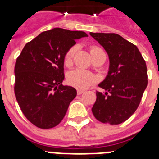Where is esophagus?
I'll list each match as a JSON object with an SVG mask.
<instances>
[{"label":"esophagus","instance_id":"34e87169","mask_svg":"<svg viewBox=\"0 0 159 159\" xmlns=\"http://www.w3.org/2000/svg\"><path fill=\"white\" fill-rule=\"evenodd\" d=\"M77 95H81L84 92V90H81V89H77Z\"/></svg>","mask_w":159,"mask_h":159}]
</instances>
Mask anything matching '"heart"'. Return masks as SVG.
Wrapping results in <instances>:
<instances>
[{"instance_id": "heart-1", "label": "heart", "mask_w": 159, "mask_h": 159, "mask_svg": "<svg viewBox=\"0 0 159 159\" xmlns=\"http://www.w3.org/2000/svg\"><path fill=\"white\" fill-rule=\"evenodd\" d=\"M77 49V46H72L67 51L64 57V63L66 66H71L72 63L73 57ZM91 54L92 57L98 56L100 54H105L104 51L97 46H92L91 47ZM67 82L71 86L79 89H86L92 84L97 82V77L94 73L87 71V70L77 68L67 74Z\"/></svg>"}]
</instances>
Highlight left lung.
Instances as JSON below:
<instances>
[{"label": "left lung", "mask_w": 159, "mask_h": 159, "mask_svg": "<svg viewBox=\"0 0 159 159\" xmlns=\"http://www.w3.org/2000/svg\"><path fill=\"white\" fill-rule=\"evenodd\" d=\"M109 56L108 74L98 86L92 111L104 124L119 125L138 108L148 85L146 62L134 44L117 34L90 33Z\"/></svg>", "instance_id": "obj_1"}]
</instances>
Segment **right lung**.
Instances as JSON below:
<instances>
[{"label":"right lung","mask_w":159,"mask_h":159,"mask_svg":"<svg viewBox=\"0 0 159 159\" xmlns=\"http://www.w3.org/2000/svg\"><path fill=\"white\" fill-rule=\"evenodd\" d=\"M83 31L54 28L39 34L24 47L15 66V95L26 118L40 129L57 125L77 96L74 87L63 86L67 51Z\"/></svg>","instance_id":"right-lung-1"}]
</instances>
